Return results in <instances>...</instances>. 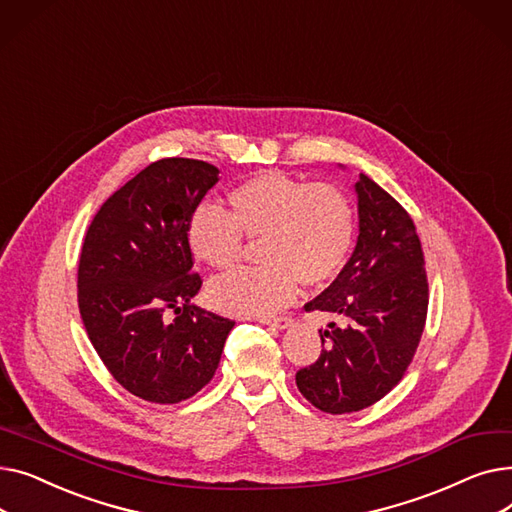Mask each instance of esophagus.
I'll list each match as a JSON object with an SVG mask.
<instances>
[{
  "label": "esophagus",
  "instance_id": "34e87169",
  "mask_svg": "<svg viewBox=\"0 0 512 512\" xmlns=\"http://www.w3.org/2000/svg\"><path fill=\"white\" fill-rule=\"evenodd\" d=\"M292 315H278V317H261V324L265 326H274L278 330H286L288 326H292Z\"/></svg>",
  "mask_w": 512,
  "mask_h": 512
}]
</instances>
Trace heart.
Listing matches in <instances>:
<instances>
[{
	"instance_id": "heart-1",
	"label": "heart",
	"mask_w": 512,
	"mask_h": 512,
	"mask_svg": "<svg viewBox=\"0 0 512 512\" xmlns=\"http://www.w3.org/2000/svg\"><path fill=\"white\" fill-rule=\"evenodd\" d=\"M230 213L201 205L186 226L193 255L215 270H230L245 238L258 240L261 265L213 280L211 303L236 315H272L286 307L299 284L321 286L340 274L355 238V207L340 186L307 182L267 170L236 184Z\"/></svg>"
}]
</instances>
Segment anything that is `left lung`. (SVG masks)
Returning a JSON list of instances; mask_svg holds the SVG:
<instances>
[{
	"instance_id": "obj_1",
	"label": "left lung",
	"mask_w": 512,
	"mask_h": 512,
	"mask_svg": "<svg viewBox=\"0 0 512 512\" xmlns=\"http://www.w3.org/2000/svg\"><path fill=\"white\" fill-rule=\"evenodd\" d=\"M359 240L338 278L305 311L340 315L319 332L321 353L297 371V388L324 413L375 405L400 380L425 328L429 286L415 224L380 184L359 174Z\"/></svg>"
}]
</instances>
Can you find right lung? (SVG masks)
Wrapping results in <instances>:
<instances>
[{
    "label": "right lung",
    "mask_w": 512,
    "mask_h": 512,
    "mask_svg": "<svg viewBox=\"0 0 512 512\" xmlns=\"http://www.w3.org/2000/svg\"><path fill=\"white\" fill-rule=\"evenodd\" d=\"M220 170L168 157L130 178L87 230L78 261V311L112 378L157 405L197 394L218 369L234 326L195 307L186 226Z\"/></svg>",
    "instance_id": "add662e5"
}]
</instances>
